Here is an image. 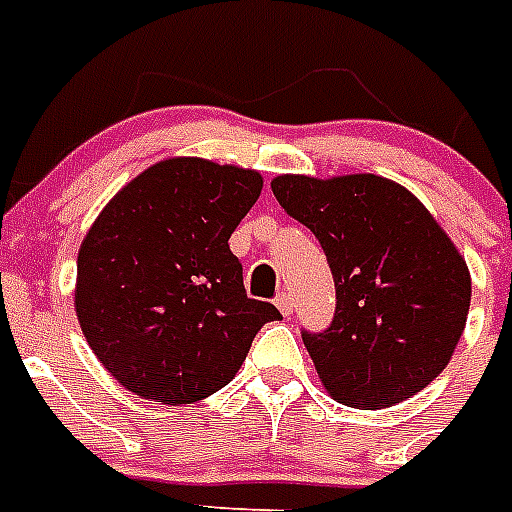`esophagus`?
<instances>
[{
	"mask_svg": "<svg viewBox=\"0 0 512 512\" xmlns=\"http://www.w3.org/2000/svg\"><path fill=\"white\" fill-rule=\"evenodd\" d=\"M276 307L278 310H281V315H292L294 313V302H292V297H289V294H278V299H276Z\"/></svg>",
	"mask_w": 512,
	"mask_h": 512,
	"instance_id": "esophagus-1",
	"label": "esophagus"
}]
</instances>
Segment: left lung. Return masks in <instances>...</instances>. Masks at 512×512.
<instances>
[{"label":"left lung","instance_id":"obj_1","mask_svg":"<svg viewBox=\"0 0 512 512\" xmlns=\"http://www.w3.org/2000/svg\"><path fill=\"white\" fill-rule=\"evenodd\" d=\"M270 189L313 231L334 273V323L302 334L326 392L381 410L426 389L471 307V270L450 234L413 191L373 173H284Z\"/></svg>","mask_w":512,"mask_h":512}]
</instances>
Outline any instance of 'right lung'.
<instances>
[{
    "label": "right lung",
    "instance_id": "add662e5",
    "mask_svg": "<svg viewBox=\"0 0 512 512\" xmlns=\"http://www.w3.org/2000/svg\"><path fill=\"white\" fill-rule=\"evenodd\" d=\"M263 191L252 168L165 157L102 207L78 249V323L97 360L141 400L191 405L231 381L260 326L228 249Z\"/></svg>",
    "mask_w": 512,
    "mask_h": 512
}]
</instances>
